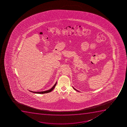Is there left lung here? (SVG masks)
Wrapping results in <instances>:
<instances>
[{"label":"left lung","mask_w":127,"mask_h":127,"mask_svg":"<svg viewBox=\"0 0 127 127\" xmlns=\"http://www.w3.org/2000/svg\"><path fill=\"white\" fill-rule=\"evenodd\" d=\"M74 88V89H75V90H76V89H74V88Z\"/></svg>","instance_id":"left-lung-1"}]
</instances>
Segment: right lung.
I'll return each instance as SVG.
<instances>
[{"label": "right lung", "mask_w": 127, "mask_h": 127, "mask_svg": "<svg viewBox=\"0 0 127 127\" xmlns=\"http://www.w3.org/2000/svg\"><path fill=\"white\" fill-rule=\"evenodd\" d=\"M57 82L55 83V84L53 86V87H52V88L51 89H49L48 90L45 91H44V92H32V91H29L30 92H33V93H36V94H45V93H49V92H50L52 91L53 90V89H54V88L55 87V86L56 85Z\"/></svg>", "instance_id": "add662e5"}]
</instances>
